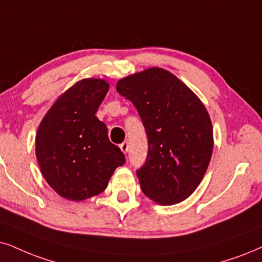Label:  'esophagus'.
Returning a JSON list of instances; mask_svg holds the SVG:
<instances>
[{"label":"esophagus","instance_id":"esophagus-1","mask_svg":"<svg viewBox=\"0 0 262 262\" xmlns=\"http://www.w3.org/2000/svg\"><path fill=\"white\" fill-rule=\"evenodd\" d=\"M120 148L122 150V152H123V154H127L128 150H129V144L127 141L122 142V144L120 145Z\"/></svg>","mask_w":262,"mask_h":262}]
</instances>
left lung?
<instances>
[{
    "label": "left lung",
    "mask_w": 262,
    "mask_h": 262,
    "mask_svg": "<svg viewBox=\"0 0 262 262\" xmlns=\"http://www.w3.org/2000/svg\"><path fill=\"white\" fill-rule=\"evenodd\" d=\"M117 92L139 112L147 135L141 190L161 205L190 197L213 154V125L200 98L171 72L151 68L117 82Z\"/></svg>",
    "instance_id": "left-lung-1"
}]
</instances>
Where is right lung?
<instances>
[{"label":"right lung","instance_id":"add662e5","mask_svg":"<svg viewBox=\"0 0 262 262\" xmlns=\"http://www.w3.org/2000/svg\"><path fill=\"white\" fill-rule=\"evenodd\" d=\"M108 87L100 78L78 81L57 99L38 127V165L49 186L65 200L79 202L101 193L125 162L95 116Z\"/></svg>","mask_w":262,"mask_h":262}]
</instances>
